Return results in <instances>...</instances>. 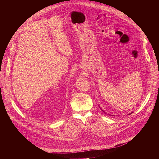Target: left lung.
<instances>
[{
    "mask_svg": "<svg viewBox=\"0 0 159 159\" xmlns=\"http://www.w3.org/2000/svg\"><path fill=\"white\" fill-rule=\"evenodd\" d=\"M100 109H101V110H102V111H103L104 113H106V112H104V110H102L101 107H100ZM130 114H131V113H130Z\"/></svg>",
    "mask_w": 159,
    "mask_h": 159,
    "instance_id": "1",
    "label": "left lung"
}]
</instances>
